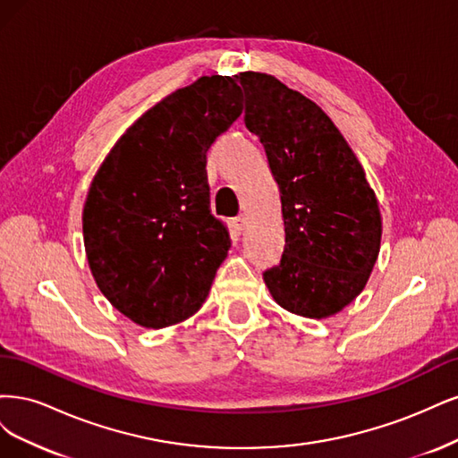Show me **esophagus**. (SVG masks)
I'll use <instances>...</instances> for the list:
<instances>
[{
  "mask_svg": "<svg viewBox=\"0 0 458 458\" xmlns=\"http://www.w3.org/2000/svg\"><path fill=\"white\" fill-rule=\"evenodd\" d=\"M232 226H233V230H235V232L242 233V232L245 230V216H243V215L235 216V218L232 220Z\"/></svg>",
  "mask_w": 458,
  "mask_h": 458,
  "instance_id": "34e87169",
  "label": "esophagus"
}]
</instances>
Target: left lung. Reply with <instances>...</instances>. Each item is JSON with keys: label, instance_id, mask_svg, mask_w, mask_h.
<instances>
[{"label": "left lung", "instance_id": "obj_1", "mask_svg": "<svg viewBox=\"0 0 458 458\" xmlns=\"http://www.w3.org/2000/svg\"><path fill=\"white\" fill-rule=\"evenodd\" d=\"M245 127L260 139L279 186L285 247L264 272L274 301L329 318L363 291L380 250L373 188L348 142L316 102L270 73L243 72Z\"/></svg>", "mask_w": 458, "mask_h": 458}]
</instances>
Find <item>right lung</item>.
<instances>
[{"mask_svg": "<svg viewBox=\"0 0 458 458\" xmlns=\"http://www.w3.org/2000/svg\"><path fill=\"white\" fill-rule=\"evenodd\" d=\"M235 76H203L142 114L102 161L83 243L102 294L161 329L196 314L230 249L211 215L208 150L243 110Z\"/></svg>", "mask_w": 458, "mask_h": 458, "instance_id": "right-lung-1", "label": "right lung"}]
</instances>
